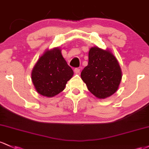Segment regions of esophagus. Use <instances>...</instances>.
<instances>
[{"label":"esophagus","mask_w":149,"mask_h":149,"mask_svg":"<svg viewBox=\"0 0 149 149\" xmlns=\"http://www.w3.org/2000/svg\"><path fill=\"white\" fill-rule=\"evenodd\" d=\"M74 72L75 73H76V74H78V73H80V69L78 68H76L74 69Z\"/></svg>","instance_id":"1"}]
</instances>
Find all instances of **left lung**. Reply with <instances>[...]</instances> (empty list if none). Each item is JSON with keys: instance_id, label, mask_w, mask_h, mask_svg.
Wrapping results in <instances>:
<instances>
[{"instance_id": "1", "label": "left lung", "mask_w": 149, "mask_h": 149, "mask_svg": "<svg viewBox=\"0 0 149 149\" xmlns=\"http://www.w3.org/2000/svg\"><path fill=\"white\" fill-rule=\"evenodd\" d=\"M81 76L88 91L103 99L117 91L122 71L117 58L109 51L95 47L89 51L88 66L83 68Z\"/></svg>"}]
</instances>
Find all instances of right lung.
<instances>
[{"mask_svg":"<svg viewBox=\"0 0 149 149\" xmlns=\"http://www.w3.org/2000/svg\"><path fill=\"white\" fill-rule=\"evenodd\" d=\"M73 75L58 48L47 51L35 64L32 80L36 91L43 96L53 97L63 91Z\"/></svg>","mask_w":149,"mask_h":149,"instance_id":"1","label":"right lung"}]
</instances>
